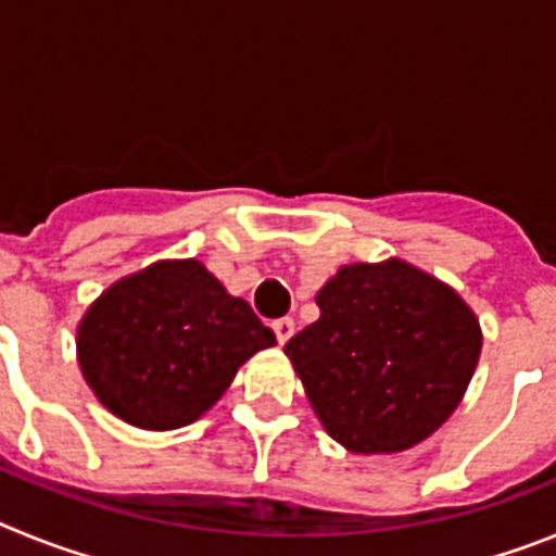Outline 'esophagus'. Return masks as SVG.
I'll return each instance as SVG.
<instances>
[{"label":"esophagus","instance_id":"1","mask_svg":"<svg viewBox=\"0 0 556 556\" xmlns=\"http://www.w3.org/2000/svg\"><path fill=\"white\" fill-rule=\"evenodd\" d=\"M273 331H275V337H278V342H289V337H292L294 333V320L292 317H281V320H275L273 323Z\"/></svg>","mask_w":556,"mask_h":556}]
</instances>
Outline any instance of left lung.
I'll use <instances>...</instances> for the list:
<instances>
[{"label": "left lung", "mask_w": 556, "mask_h": 556, "mask_svg": "<svg viewBox=\"0 0 556 556\" xmlns=\"http://www.w3.org/2000/svg\"><path fill=\"white\" fill-rule=\"evenodd\" d=\"M317 306L283 353L339 445L397 454L448 420L481 353L479 320L448 283L401 258L348 264Z\"/></svg>", "instance_id": "1"}]
</instances>
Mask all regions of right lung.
Returning a JSON list of instances; mask_svg holds the SVG:
<instances>
[{
  "label": "right lung",
  "mask_w": 556,
  "mask_h": 556,
  "mask_svg": "<svg viewBox=\"0 0 556 556\" xmlns=\"http://www.w3.org/2000/svg\"><path fill=\"white\" fill-rule=\"evenodd\" d=\"M273 345L253 308L194 258L127 275L77 326V362L100 404L150 431L194 424Z\"/></svg>",
  "instance_id": "obj_1"
}]
</instances>
